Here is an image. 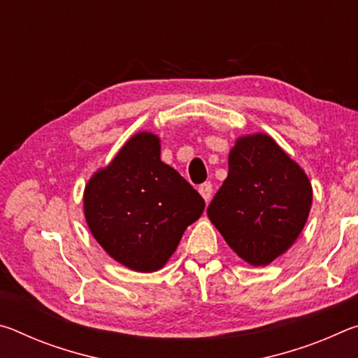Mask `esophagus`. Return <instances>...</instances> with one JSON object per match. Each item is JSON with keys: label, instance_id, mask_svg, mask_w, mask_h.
Here are the masks:
<instances>
[{"label": "esophagus", "instance_id": "esophagus-1", "mask_svg": "<svg viewBox=\"0 0 358 358\" xmlns=\"http://www.w3.org/2000/svg\"><path fill=\"white\" fill-rule=\"evenodd\" d=\"M199 192H201L203 201L208 203L211 199V192H213V186H211V183H202L201 186H199Z\"/></svg>", "mask_w": 358, "mask_h": 358}]
</instances>
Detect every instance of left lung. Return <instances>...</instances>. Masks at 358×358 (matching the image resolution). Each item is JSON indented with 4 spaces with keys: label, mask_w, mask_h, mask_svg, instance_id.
Instances as JSON below:
<instances>
[{
    "label": "left lung",
    "mask_w": 358,
    "mask_h": 358,
    "mask_svg": "<svg viewBox=\"0 0 358 358\" xmlns=\"http://www.w3.org/2000/svg\"><path fill=\"white\" fill-rule=\"evenodd\" d=\"M313 187L303 169L266 134L240 137L229 153V173L207 215L245 262L268 265L305 227Z\"/></svg>",
    "instance_id": "8db88e82"
}]
</instances>
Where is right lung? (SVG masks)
Returning <instances> with one entry per match:
<instances>
[{
  "label": "right lung",
  "mask_w": 358,
  "mask_h": 358,
  "mask_svg": "<svg viewBox=\"0 0 358 358\" xmlns=\"http://www.w3.org/2000/svg\"><path fill=\"white\" fill-rule=\"evenodd\" d=\"M205 201L161 161L159 137L138 132L85 186V220L117 262L150 273L162 268Z\"/></svg>",
  "instance_id": "1"
}]
</instances>
